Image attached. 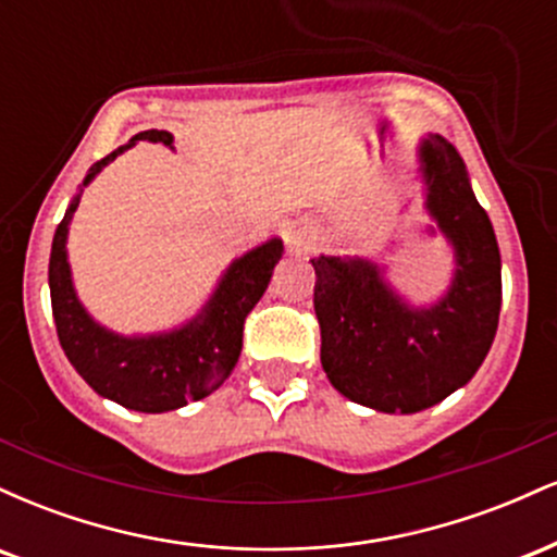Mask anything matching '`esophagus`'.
<instances>
[{
	"label": "esophagus",
	"mask_w": 557,
	"mask_h": 557,
	"mask_svg": "<svg viewBox=\"0 0 557 557\" xmlns=\"http://www.w3.org/2000/svg\"><path fill=\"white\" fill-rule=\"evenodd\" d=\"M283 238L285 246L290 251H306L317 238V227L309 216H298V220H290L283 230Z\"/></svg>",
	"instance_id": "obj_1"
}]
</instances>
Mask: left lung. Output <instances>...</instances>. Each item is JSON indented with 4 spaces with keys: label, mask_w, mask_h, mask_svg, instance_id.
I'll use <instances>...</instances> for the list:
<instances>
[{
    "label": "left lung",
    "mask_w": 557,
    "mask_h": 557,
    "mask_svg": "<svg viewBox=\"0 0 557 557\" xmlns=\"http://www.w3.org/2000/svg\"><path fill=\"white\" fill-rule=\"evenodd\" d=\"M417 157L434 222L426 233L453 248L443 296L417 306L372 259H311L324 374L345 398L382 413L424 411L463 387L490 354L500 317V248L461 154L430 133Z\"/></svg>",
    "instance_id": "obj_1"
}]
</instances>
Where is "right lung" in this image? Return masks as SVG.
<instances>
[{"label":"right lung","instance_id":"obj_1","mask_svg":"<svg viewBox=\"0 0 557 557\" xmlns=\"http://www.w3.org/2000/svg\"><path fill=\"white\" fill-rule=\"evenodd\" d=\"M138 140L175 149L172 133L144 131L88 170L81 190L57 225L49 257V293L57 337L67 361L88 382V387L131 411L164 413L188 406L190 400L207 398L227 380L243 348V322L264 296L285 248L280 238H270L230 261L201 311L175 330L120 335L96 322L73 285V270L67 261L70 220L78 209L83 188Z\"/></svg>","mask_w":557,"mask_h":557}]
</instances>
